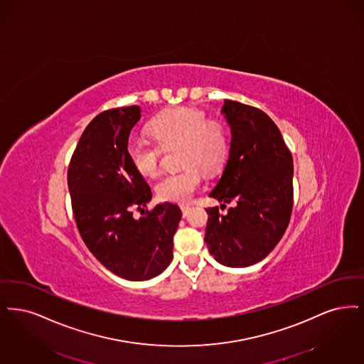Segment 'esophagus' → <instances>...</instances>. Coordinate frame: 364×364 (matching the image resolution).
Here are the masks:
<instances>
[{
	"instance_id": "esophagus-1",
	"label": "esophagus",
	"mask_w": 364,
	"mask_h": 364,
	"mask_svg": "<svg viewBox=\"0 0 364 364\" xmlns=\"http://www.w3.org/2000/svg\"><path fill=\"white\" fill-rule=\"evenodd\" d=\"M181 209H182V215H183V218H186V216L189 215L190 206L181 205Z\"/></svg>"
}]
</instances>
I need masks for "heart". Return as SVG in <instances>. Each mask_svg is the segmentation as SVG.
<instances>
[{"instance_id": "b5f03b06", "label": "heart", "mask_w": 364, "mask_h": 364, "mask_svg": "<svg viewBox=\"0 0 364 364\" xmlns=\"http://www.w3.org/2000/svg\"><path fill=\"white\" fill-rule=\"evenodd\" d=\"M148 130L155 142L133 137L127 142V156L139 174L154 178L160 173L161 148L179 146L182 171L167 174L156 183L163 201L186 204L203 185V174L219 171L228 156V133L220 121L208 119L205 112L191 107H175L154 118Z\"/></svg>"}]
</instances>
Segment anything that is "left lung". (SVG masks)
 I'll return each mask as SVG.
<instances>
[{
  "label": "left lung",
  "instance_id": "obj_1",
  "mask_svg": "<svg viewBox=\"0 0 364 364\" xmlns=\"http://www.w3.org/2000/svg\"><path fill=\"white\" fill-rule=\"evenodd\" d=\"M222 114L231 129L228 160L209 197L206 246L225 267L246 268L264 259L280 242L294 203V161L276 124L264 111L225 99ZM225 206V205H224Z\"/></svg>",
  "mask_w": 364,
  "mask_h": 364
}]
</instances>
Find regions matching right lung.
I'll return each instance as SVG.
<instances>
[{"label":"right lung","mask_w":364,"mask_h":364,"mask_svg":"<svg viewBox=\"0 0 364 364\" xmlns=\"http://www.w3.org/2000/svg\"><path fill=\"white\" fill-rule=\"evenodd\" d=\"M139 106L103 111L90 122L68 170V188L80 235L96 259L130 282L156 277L173 259V237L182 212L161 203L140 219L133 209L151 201L144 176L127 156Z\"/></svg>","instance_id":"right-lung-1"}]
</instances>
